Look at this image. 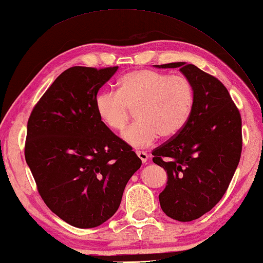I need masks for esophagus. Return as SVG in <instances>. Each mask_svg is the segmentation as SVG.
I'll use <instances>...</instances> for the list:
<instances>
[{"mask_svg":"<svg viewBox=\"0 0 263 263\" xmlns=\"http://www.w3.org/2000/svg\"><path fill=\"white\" fill-rule=\"evenodd\" d=\"M137 155H138V157L141 159L142 164L146 165V164H147V160H148V158H149V156H148L146 153H143V152H137Z\"/></svg>","mask_w":263,"mask_h":263,"instance_id":"obj_1","label":"esophagus"}]
</instances>
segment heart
Segmentation results:
<instances>
[{
	"instance_id": "heart-1",
	"label": "heart",
	"mask_w": 263,
	"mask_h": 263,
	"mask_svg": "<svg viewBox=\"0 0 263 263\" xmlns=\"http://www.w3.org/2000/svg\"><path fill=\"white\" fill-rule=\"evenodd\" d=\"M119 85L120 91L98 93L96 110L104 124L114 131H122L133 110L137 111L138 122L122 135L131 147L147 148L158 137L177 136L191 116L194 90L185 76L141 69L127 72Z\"/></svg>"
}]
</instances>
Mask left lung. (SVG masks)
<instances>
[{"instance_id": "left-lung-1", "label": "left lung", "mask_w": 263, "mask_h": 263, "mask_svg": "<svg viewBox=\"0 0 263 263\" xmlns=\"http://www.w3.org/2000/svg\"><path fill=\"white\" fill-rule=\"evenodd\" d=\"M156 66L180 68L193 86L185 126L153 152L154 163L168 175L159 194L161 209L173 219L191 221L210 211L227 191L242 153L241 114L216 77L184 62Z\"/></svg>"}]
</instances>
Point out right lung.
I'll return each mask as SVG.
<instances>
[{
	"label": "right lung",
	"instance_id": "right-lung-1",
	"mask_svg": "<svg viewBox=\"0 0 263 263\" xmlns=\"http://www.w3.org/2000/svg\"><path fill=\"white\" fill-rule=\"evenodd\" d=\"M117 69L65 70L28 120L25 157L38 193L55 215L74 227L92 228L109 219L142 164L96 110L99 88Z\"/></svg>",
	"mask_w": 263,
	"mask_h": 263
}]
</instances>
